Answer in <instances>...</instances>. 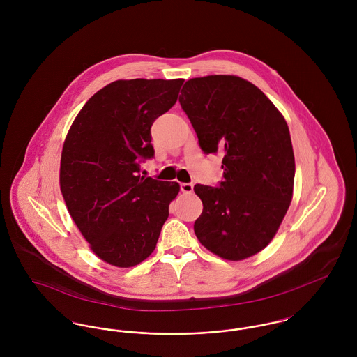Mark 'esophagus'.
Here are the masks:
<instances>
[{
  "label": "esophagus",
  "instance_id": "obj_1",
  "mask_svg": "<svg viewBox=\"0 0 357 357\" xmlns=\"http://www.w3.org/2000/svg\"><path fill=\"white\" fill-rule=\"evenodd\" d=\"M180 188L184 194H191L194 191V185L191 183H181L180 184Z\"/></svg>",
  "mask_w": 357,
  "mask_h": 357
}]
</instances>
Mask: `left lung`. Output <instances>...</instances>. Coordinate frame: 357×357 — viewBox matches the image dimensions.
Instances as JSON below:
<instances>
[{"label": "left lung", "instance_id": "obj_1", "mask_svg": "<svg viewBox=\"0 0 357 357\" xmlns=\"http://www.w3.org/2000/svg\"><path fill=\"white\" fill-rule=\"evenodd\" d=\"M204 153H222L218 187L197 184L204 211L199 242L229 261L257 255L272 241L293 198L296 160L287 122L252 82L207 75L185 82L178 98Z\"/></svg>", "mask_w": 357, "mask_h": 357}]
</instances>
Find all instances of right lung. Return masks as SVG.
Segmentation results:
<instances>
[{"instance_id": "add662e5", "label": "right lung", "mask_w": 357, "mask_h": 357, "mask_svg": "<svg viewBox=\"0 0 357 357\" xmlns=\"http://www.w3.org/2000/svg\"><path fill=\"white\" fill-rule=\"evenodd\" d=\"M184 79H119L96 92L74 119L60 160L68 213L102 261L129 268L153 253L180 185L140 176L153 158L151 126Z\"/></svg>"}]
</instances>
